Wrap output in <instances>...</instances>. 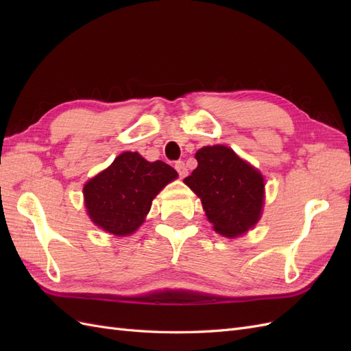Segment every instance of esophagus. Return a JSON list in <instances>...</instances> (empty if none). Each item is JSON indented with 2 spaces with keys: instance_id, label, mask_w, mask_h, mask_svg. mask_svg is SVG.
<instances>
[{
  "instance_id": "obj_1",
  "label": "esophagus",
  "mask_w": 351,
  "mask_h": 351,
  "mask_svg": "<svg viewBox=\"0 0 351 351\" xmlns=\"http://www.w3.org/2000/svg\"><path fill=\"white\" fill-rule=\"evenodd\" d=\"M174 167H176V169H177V173H178L180 177H186V176H187L189 171H187V167H186V164H184L183 161H177Z\"/></svg>"
}]
</instances>
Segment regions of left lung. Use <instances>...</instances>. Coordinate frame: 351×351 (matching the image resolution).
Listing matches in <instances>:
<instances>
[{
    "instance_id": "1",
    "label": "left lung",
    "mask_w": 351,
    "mask_h": 351,
    "mask_svg": "<svg viewBox=\"0 0 351 351\" xmlns=\"http://www.w3.org/2000/svg\"><path fill=\"white\" fill-rule=\"evenodd\" d=\"M195 156L197 168L183 182L200 197L218 234L243 236L261 219L263 176L224 145L205 146Z\"/></svg>"
}]
</instances>
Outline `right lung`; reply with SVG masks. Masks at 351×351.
<instances>
[{
    "label": "right lung",
    "instance_id": "1",
    "mask_svg": "<svg viewBox=\"0 0 351 351\" xmlns=\"http://www.w3.org/2000/svg\"><path fill=\"white\" fill-rule=\"evenodd\" d=\"M178 177L162 161L149 162L137 152H123L83 187L84 206L97 227L130 236L142 226L154 197Z\"/></svg>",
    "mask_w": 351,
    "mask_h": 351
}]
</instances>
